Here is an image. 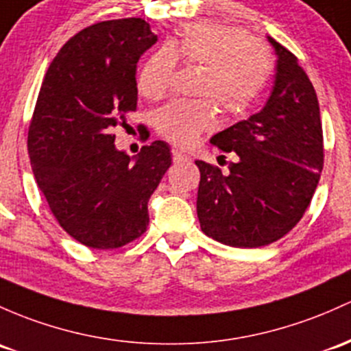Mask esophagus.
Wrapping results in <instances>:
<instances>
[{
    "label": "esophagus",
    "instance_id": "esophagus-1",
    "mask_svg": "<svg viewBox=\"0 0 351 351\" xmlns=\"http://www.w3.org/2000/svg\"><path fill=\"white\" fill-rule=\"evenodd\" d=\"M172 160L179 164V162L189 160V156H186V154H184V152H180L179 149H172Z\"/></svg>",
    "mask_w": 351,
    "mask_h": 351
}]
</instances>
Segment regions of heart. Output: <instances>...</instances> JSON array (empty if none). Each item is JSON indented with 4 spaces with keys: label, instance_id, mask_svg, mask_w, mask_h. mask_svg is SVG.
<instances>
[{
    "label": "heart",
    "instance_id": "heart-1",
    "mask_svg": "<svg viewBox=\"0 0 351 351\" xmlns=\"http://www.w3.org/2000/svg\"><path fill=\"white\" fill-rule=\"evenodd\" d=\"M176 62L202 65L197 93L217 100L228 115L246 114L259 100L273 75L274 58L263 41L239 26L194 21L150 56L137 78L138 92L160 99L171 86ZM210 99L172 100L156 112V129L177 145H192L216 123Z\"/></svg>",
    "mask_w": 351,
    "mask_h": 351
}]
</instances>
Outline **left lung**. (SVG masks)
<instances>
[{"mask_svg": "<svg viewBox=\"0 0 351 351\" xmlns=\"http://www.w3.org/2000/svg\"><path fill=\"white\" fill-rule=\"evenodd\" d=\"M276 73L265 107L210 138L234 152L229 174L201 171L197 217L207 236L234 247H259L288 234L303 217L323 169L319 105L298 58L271 36Z\"/></svg>", "mask_w": 351, "mask_h": 351, "instance_id": "8db88e82", "label": "left lung"}]
</instances>
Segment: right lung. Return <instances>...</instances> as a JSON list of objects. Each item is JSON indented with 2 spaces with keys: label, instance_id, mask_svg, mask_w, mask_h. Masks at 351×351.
Listing matches in <instances>:
<instances>
[{
  "label": "right lung",
  "instance_id": "1",
  "mask_svg": "<svg viewBox=\"0 0 351 351\" xmlns=\"http://www.w3.org/2000/svg\"><path fill=\"white\" fill-rule=\"evenodd\" d=\"M156 43L141 18L82 29L50 63L29 123L36 184L60 226L93 250L144 234L147 202L172 164L164 141L130 157L112 134L137 108V62Z\"/></svg>",
  "mask_w": 351,
  "mask_h": 351
}]
</instances>
